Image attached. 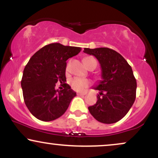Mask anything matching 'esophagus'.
Returning a JSON list of instances; mask_svg holds the SVG:
<instances>
[{"instance_id": "1", "label": "esophagus", "mask_w": 158, "mask_h": 158, "mask_svg": "<svg viewBox=\"0 0 158 158\" xmlns=\"http://www.w3.org/2000/svg\"><path fill=\"white\" fill-rule=\"evenodd\" d=\"M86 94V92H83V93H77L78 96H84Z\"/></svg>"}]
</instances>
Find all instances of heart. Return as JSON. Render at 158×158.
<instances>
[{
	"label": "heart",
	"mask_w": 158,
	"mask_h": 158,
	"mask_svg": "<svg viewBox=\"0 0 158 158\" xmlns=\"http://www.w3.org/2000/svg\"><path fill=\"white\" fill-rule=\"evenodd\" d=\"M94 59L92 57H85L84 59V63L87 62L90 59ZM67 72L69 70V64L67 65ZM70 85L73 90L77 91H82L85 88H88L90 85V81L87 79H82L80 77H73L70 80Z\"/></svg>",
	"instance_id": "obj_1"
}]
</instances>
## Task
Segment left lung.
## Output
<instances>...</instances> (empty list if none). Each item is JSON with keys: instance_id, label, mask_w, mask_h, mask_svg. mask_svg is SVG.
I'll return each instance as SVG.
<instances>
[{"instance_id": "1", "label": "left lung", "mask_w": 158, "mask_h": 158, "mask_svg": "<svg viewBox=\"0 0 158 158\" xmlns=\"http://www.w3.org/2000/svg\"><path fill=\"white\" fill-rule=\"evenodd\" d=\"M83 52L95 56L102 70V79L94 89L99 90L97 102L88 107L99 122L111 124L123 118L136 98L137 81L131 67L119 52L112 49L85 48Z\"/></svg>"}]
</instances>
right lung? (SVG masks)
Listing matches in <instances>:
<instances>
[{
	"label": "right lung",
	"mask_w": 158,
	"mask_h": 158,
	"mask_svg": "<svg viewBox=\"0 0 158 158\" xmlns=\"http://www.w3.org/2000/svg\"><path fill=\"white\" fill-rule=\"evenodd\" d=\"M80 51L81 48L52 43L30 58L23 70L21 84L25 104L37 119L45 122L54 120L68 109L77 94L65 83L66 61ZM57 82L63 83L64 89L55 90Z\"/></svg>",
	"instance_id": "obj_1"
}]
</instances>
